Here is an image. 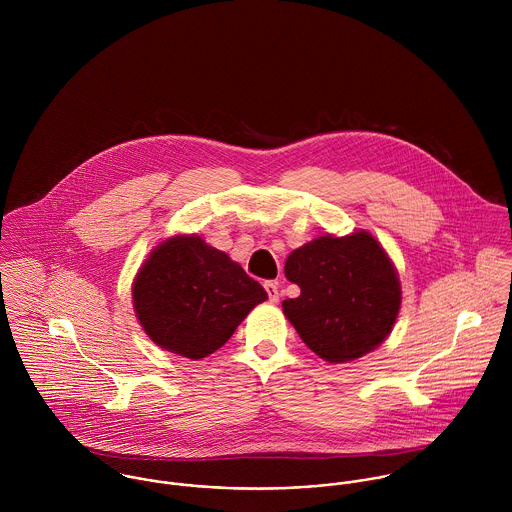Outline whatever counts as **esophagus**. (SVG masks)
<instances>
[{
  "instance_id": "esophagus-1",
  "label": "esophagus",
  "mask_w": 512,
  "mask_h": 512,
  "mask_svg": "<svg viewBox=\"0 0 512 512\" xmlns=\"http://www.w3.org/2000/svg\"><path fill=\"white\" fill-rule=\"evenodd\" d=\"M264 288H266V292H268V297H270V301H272V303H278V301H280L278 282H266V284H264Z\"/></svg>"
}]
</instances>
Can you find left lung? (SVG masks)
<instances>
[{
  "label": "left lung",
  "mask_w": 512,
  "mask_h": 512,
  "mask_svg": "<svg viewBox=\"0 0 512 512\" xmlns=\"http://www.w3.org/2000/svg\"><path fill=\"white\" fill-rule=\"evenodd\" d=\"M286 278L299 297L282 303L301 341L327 363H351L374 351L400 311L398 272L366 230L319 236L293 250Z\"/></svg>",
  "instance_id": "obj_1"
}]
</instances>
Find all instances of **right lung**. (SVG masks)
I'll return each mask as SVG.
<instances>
[{
	"label": "right lung",
	"instance_id": "right-lung-1",
	"mask_svg": "<svg viewBox=\"0 0 512 512\" xmlns=\"http://www.w3.org/2000/svg\"><path fill=\"white\" fill-rule=\"evenodd\" d=\"M132 299L157 347L197 361L220 349L268 293L201 236L177 234L153 248Z\"/></svg>",
	"mask_w": 512,
	"mask_h": 512
}]
</instances>
